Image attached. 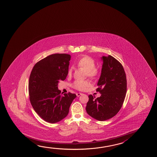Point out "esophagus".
<instances>
[{
    "label": "esophagus",
    "instance_id": "1",
    "mask_svg": "<svg viewBox=\"0 0 157 157\" xmlns=\"http://www.w3.org/2000/svg\"><path fill=\"white\" fill-rule=\"evenodd\" d=\"M77 94V96L79 97L80 96L82 95V93H77V94Z\"/></svg>",
    "mask_w": 157,
    "mask_h": 157
}]
</instances>
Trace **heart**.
Returning a JSON list of instances; mask_svg holds the SVG:
<instances>
[{
    "label": "heart",
    "instance_id": "b5f03b06",
    "mask_svg": "<svg viewBox=\"0 0 157 157\" xmlns=\"http://www.w3.org/2000/svg\"><path fill=\"white\" fill-rule=\"evenodd\" d=\"M78 67L82 68L86 71V74L88 77L94 78L98 74V68L95 67V61L93 58L89 56H84L79 59L76 63ZM72 70L70 68L68 70V75H72ZM90 86L89 82L87 80H77L73 83L72 86L75 89L79 91H84Z\"/></svg>",
    "mask_w": 157,
    "mask_h": 157
}]
</instances>
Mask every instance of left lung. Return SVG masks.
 <instances>
[{
	"label": "left lung",
	"mask_w": 157,
	"mask_h": 157,
	"mask_svg": "<svg viewBox=\"0 0 157 157\" xmlns=\"http://www.w3.org/2000/svg\"><path fill=\"white\" fill-rule=\"evenodd\" d=\"M101 59L103 63L96 89L101 96L96 98L89 95L86 110L92 117L103 121L120 111L127 92V79L123 66L115 58L108 56Z\"/></svg>",
	"instance_id": "1"
}]
</instances>
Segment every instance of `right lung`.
Segmentation results:
<instances>
[{
    "label": "right lung",
    "mask_w": 157,
    "mask_h": 157,
    "mask_svg": "<svg viewBox=\"0 0 157 157\" xmlns=\"http://www.w3.org/2000/svg\"><path fill=\"white\" fill-rule=\"evenodd\" d=\"M71 56L54 54L36 63L29 81L30 101L36 113L44 120L55 123L67 116L76 94H61L58 83L68 75Z\"/></svg>",
    "instance_id": "1"
}]
</instances>
